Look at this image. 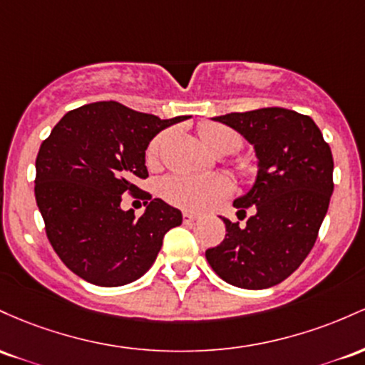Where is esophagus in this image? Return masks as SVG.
I'll return each mask as SVG.
<instances>
[{"label": "esophagus", "instance_id": "obj_1", "mask_svg": "<svg viewBox=\"0 0 365 365\" xmlns=\"http://www.w3.org/2000/svg\"><path fill=\"white\" fill-rule=\"evenodd\" d=\"M196 219H198V215H196V214H191V212H184V214H182V220H184V222H195V220Z\"/></svg>", "mask_w": 365, "mask_h": 365}]
</instances>
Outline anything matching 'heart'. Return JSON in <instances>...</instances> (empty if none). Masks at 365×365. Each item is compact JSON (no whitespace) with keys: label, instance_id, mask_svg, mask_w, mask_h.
I'll return each instance as SVG.
<instances>
[{"label":"heart","instance_id":"heart-1","mask_svg":"<svg viewBox=\"0 0 365 365\" xmlns=\"http://www.w3.org/2000/svg\"><path fill=\"white\" fill-rule=\"evenodd\" d=\"M200 138L212 151L220 155L232 153L241 146L240 134L220 124H205L200 128ZM165 143V134H158L146 150V162L155 165L160 157V150ZM248 172V167L241 169ZM229 181L224 175H187L172 174L160 182V195L165 202L182 210L202 212L220 202L229 195Z\"/></svg>","mask_w":365,"mask_h":365}]
</instances>
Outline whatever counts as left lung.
Instances as JSON below:
<instances>
[{
  "label": "left lung",
  "mask_w": 365,
  "mask_h": 365,
  "mask_svg": "<svg viewBox=\"0 0 365 365\" xmlns=\"http://www.w3.org/2000/svg\"><path fill=\"white\" fill-rule=\"evenodd\" d=\"M255 148L259 172L235 200L237 219L222 217L226 237L205 252L217 276L245 289L279 284L300 267L317 240L333 195V155L309 115L271 106L214 117Z\"/></svg>",
  "instance_id": "1"
}]
</instances>
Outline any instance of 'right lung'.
<instances>
[{"mask_svg": "<svg viewBox=\"0 0 365 365\" xmlns=\"http://www.w3.org/2000/svg\"><path fill=\"white\" fill-rule=\"evenodd\" d=\"M186 115L158 118L117 101H96L61 117L36 158V202L53 250L73 274L105 288L139 279L153 265L182 214L139 193L145 153L160 130ZM148 197L141 217L122 211L121 195Z\"/></svg>", "mask_w": 365, "mask_h": 365, "instance_id": "add662e5", "label": "right lung"}]
</instances>
